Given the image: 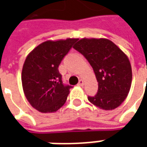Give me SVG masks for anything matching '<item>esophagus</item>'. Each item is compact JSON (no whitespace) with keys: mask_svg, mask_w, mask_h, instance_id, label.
I'll use <instances>...</instances> for the list:
<instances>
[{"mask_svg":"<svg viewBox=\"0 0 147 147\" xmlns=\"http://www.w3.org/2000/svg\"><path fill=\"white\" fill-rule=\"evenodd\" d=\"M83 85H84V81H83V80H80V82H79V83H78V86H83Z\"/></svg>","mask_w":147,"mask_h":147,"instance_id":"esophagus-1","label":"esophagus"}]
</instances>
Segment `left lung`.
<instances>
[{"label":"left lung","instance_id":"obj_1","mask_svg":"<svg viewBox=\"0 0 147 147\" xmlns=\"http://www.w3.org/2000/svg\"><path fill=\"white\" fill-rule=\"evenodd\" d=\"M89 61L98 83L95 96L88 97L93 105L113 110L125 100L132 80L127 56L107 38H81L73 46Z\"/></svg>","mask_w":147,"mask_h":147}]
</instances>
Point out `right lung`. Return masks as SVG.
<instances>
[{"label":"right lung","mask_w":147,"mask_h":147,"mask_svg":"<svg viewBox=\"0 0 147 147\" xmlns=\"http://www.w3.org/2000/svg\"><path fill=\"white\" fill-rule=\"evenodd\" d=\"M77 38L48 40L36 46L24 61L21 74L26 98L43 113H55L66 102L71 86H64L58 67Z\"/></svg>","instance_id":"right-lung-1"}]
</instances>
